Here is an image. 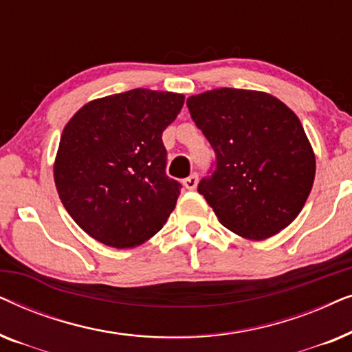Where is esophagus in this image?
I'll list each match as a JSON object with an SVG mask.
<instances>
[{
	"label": "esophagus",
	"instance_id": "1",
	"mask_svg": "<svg viewBox=\"0 0 352 352\" xmlns=\"http://www.w3.org/2000/svg\"><path fill=\"white\" fill-rule=\"evenodd\" d=\"M184 186H186V189H189V190H194L195 187H197V182H199V175H197V173H194V175H190L189 177H186L184 181Z\"/></svg>",
	"mask_w": 352,
	"mask_h": 352
}]
</instances>
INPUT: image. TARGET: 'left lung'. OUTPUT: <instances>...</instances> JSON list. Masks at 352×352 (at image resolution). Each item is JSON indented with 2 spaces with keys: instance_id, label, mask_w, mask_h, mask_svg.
<instances>
[{
  "instance_id": "1",
  "label": "left lung",
  "mask_w": 352,
  "mask_h": 352,
  "mask_svg": "<svg viewBox=\"0 0 352 352\" xmlns=\"http://www.w3.org/2000/svg\"><path fill=\"white\" fill-rule=\"evenodd\" d=\"M214 162L197 186L221 224L263 240L300 214L316 176L302 124L285 104L258 91L221 88L187 99Z\"/></svg>"
}]
</instances>
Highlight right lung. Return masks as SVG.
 Returning <instances> with one entry per match:
<instances>
[{
	"label": "right lung",
	"mask_w": 352,
	"mask_h": 352,
	"mask_svg": "<svg viewBox=\"0 0 352 352\" xmlns=\"http://www.w3.org/2000/svg\"><path fill=\"white\" fill-rule=\"evenodd\" d=\"M184 96L131 89L86 104L67 123L54 181L76 224L113 248L153 237L176 206L181 182L166 176L162 134Z\"/></svg>",
	"instance_id": "add662e5"
}]
</instances>
